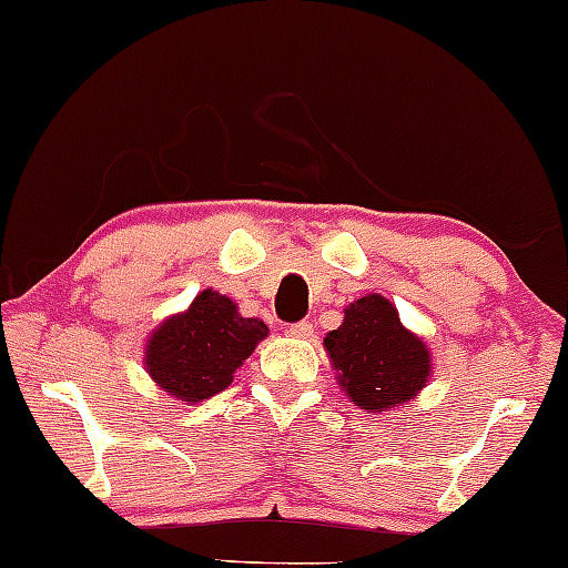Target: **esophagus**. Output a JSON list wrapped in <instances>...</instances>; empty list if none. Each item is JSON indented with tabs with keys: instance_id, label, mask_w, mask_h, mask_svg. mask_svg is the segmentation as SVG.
Masks as SVG:
<instances>
[{
	"instance_id": "obj_1",
	"label": "esophagus",
	"mask_w": 568,
	"mask_h": 568,
	"mask_svg": "<svg viewBox=\"0 0 568 568\" xmlns=\"http://www.w3.org/2000/svg\"><path fill=\"white\" fill-rule=\"evenodd\" d=\"M290 334L294 338H311L313 336V323L311 321H297L290 326Z\"/></svg>"
}]
</instances>
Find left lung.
I'll return each instance as SVG.
<instances>
[{
    "label": "left lung",
    "instance_id": "8db88e82",
    "mask_svg": "<svg viewBox=\"0 0 568 568\" xmlns=\"http://www.w3.org/2000/svg\"><path fill=\"white\" fill-rule=\"evenodd\" d=\"M323 344L342 388L365 412L399 407L428 381V349L402 326L396 307L381 294L352 302L342 326Z\"/></svg>",
    "mask_w": 568,
    "mask_h": 568
}]
</instances>
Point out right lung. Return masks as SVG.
I'll return each instance as SVG.
<instances>
[{"instance_id": "1", "label": "right lung", "mask_w": 568, "mask_h": 568, "mask_svg": "<svg viewBox=\"0 0 568 568\" xmlns=\"http://www.w3.org/2000/svg\"><path fill=\"white\" fill-rule=\"evenodd\" d=\"M263 336L266 323L242 318L230 297L205 290L187 313L169 318L151 336L145 367L176 399L201 402L230 386Z\"/></svg>"}]
</instances>
